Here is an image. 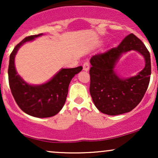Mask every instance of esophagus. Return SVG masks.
Returning <instances> with one entry per match:
<instances>
[{"label": "esophagus", "instance_id": "1", "mask_svg": "<svg viewBox=\"0 0 158 158\" xmlns=\"http://www.w3.org/2000/svg\"><path fill=\"white\" fill-rule=\"evenodd\" d=\"M89 69H90L89 62H85L84 64H83V70H85V71H88V70H89Z\"/></svg>", "mask_w": 158, "mask_h": 158}]
</instances>
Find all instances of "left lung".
Listing matches in <instances>:
<instances>
[{"label":"left lung","instance_id":"left-lung-1","mask_svg":"<svg viewBox=\"0 0 158 158\" xmlns=\"http://www.w3.org/2000/svg\"><path fill=\"white\" fill-rule=\"evenodd\" d=\"M136 50L145 59V68L135 77L120 78L114 71L123 53ZM90 94L97 109L108 115L131 111L142 100L151 76L150 53L133 33L127 35L117 48L92 56L90 60Z\"/></svg>","mask_w":158,"mask_h":158}]
</instances>
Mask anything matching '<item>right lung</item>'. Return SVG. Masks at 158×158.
Masks as SVG:
<instances>
[{
    "instance_id": "obj_1",
    "label": "right lung",
    "mask_w": 158,
    "mask_h": 158,
    "mask_svg": "<svg viewBox=\"0 0 158 158\" xmlns=\"http://www.w3.org/2000/svg\"><path fill=\"white\" fill-rule=\"evenodd\" d=\"M30 35L23 39L11 52L8 68L9 84L16 103L23 112L39 118L50 117L61 110L66 101L68 87L76 74L82 70V67L62 68L60 71L44 84L32 85L18 74L15 67V57L20 47L27 41L42 35Z\"/></svg>"
}]
</instances>
